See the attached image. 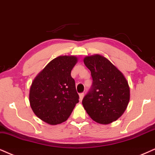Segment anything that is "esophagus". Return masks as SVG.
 Here are the masks:
<instances>
[{
    "instance_id": "34e87169",
    "label": "esophagus",
    "mask_w": 155,
    "mask_h": 155,
    "mask_svg": "<svg viewBox=\"0 0 155 155\" xmlns=\"http://www.w3.org/2000/svg\"><path fill=\"white\" fill-rule=\"evenodd\" d=\"M84 97V93L80 94H79V100L81 101H82V99H83Z\"/></svg>"
}]
</instances>
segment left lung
Listing matches in <instances>:
<instances>
[{
	"mask_svg": "<svg viewBox=\"0 0 155 155\" xmlns=\"http://www.w3.org/2000/svg\"><path fill=\"white\" fill-rule=\"evenodd\" d=\"M84 63L93 79L92 89L82 101L84 108L96 122L110 124L124 114L128 106L130 99L128 81L102 55L86 56Z\"/></svg>",
	"mask_w": 155,
	"mask_h": 155,
	"instance_id": "1",
	"label": "left lung"
}]
</instances>
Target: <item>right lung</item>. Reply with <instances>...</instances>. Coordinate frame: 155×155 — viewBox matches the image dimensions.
<instances>
[{
    "label": "right lung",
    "instance_id": "add662e5",
    "mask_svg": "<svg viewBox=\"0 0 155 155\" xmlns=\"http://www.w3.org/2000/svg\"><path fill=\"white\" fill-rule=\"evenodd\" d=\"M78 62L75 56H59L48 63L32 81L29 102L39 119L51 125L66 121L79 94L71 71Z\"/></svg>",
    "mask_w": 155,
    "mask_h": 155
}]
</instances>
